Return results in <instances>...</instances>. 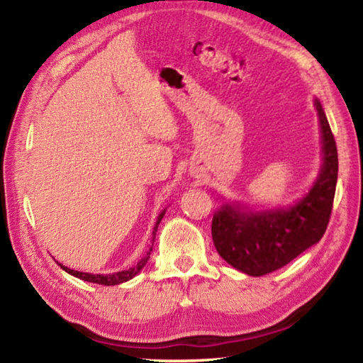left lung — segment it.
<instances>
[{
  "label": "left lung",
  "mask_w": 363,
  "mask_h": 363,
  "mask_svg": "<svg viewBox=\"0 0 363 363\" xmlns=\"http://www.w3.org/2000/svg\"><path fill=\"white\" fill-rule=\"evenodd\" d=\"M322 133L323 164L317 181L296 205L248 211L225 203L213 216L211 235L219 256L242 272L261 277L286 266L327 230L337 181V150L322 104L314 101Z\"/></svg>",
  "instance_id": "obj_1"
}]
</instances>
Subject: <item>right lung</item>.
Wrapping results in <instances>:
<instances>
[{"label":"right lung","instance_id":"1","mask_svg":"<svg viewBox=\"0 0 363 363\" xmlns=\"http://www.w3.org/2000/svg\"><path fill=\"white\" fill-rule=\"evenodd\" d=\"M163 216H164V210L160 213V216H158L157 223H155V227H153V238H155L158 224H160V220H162ZM152 247H153V243H152ZM152 247L149 248V251H147L143 259H140L136 264V266H133V267L126 269V270H121V272H115V274H106V275H104V274H88V272H79V270H73V269L65 267L64 264H60V262H59V266L62 267L65 272H69L70 275H73V277L82 279L84 281H91V284H99V285H107V286L120 285V284H123V281H128V280H131L133 277H136V275L140 272V269H143L147 264V261H149Z\"/></svg>","mask_w":363,"mask_h":363}]
</instances>
